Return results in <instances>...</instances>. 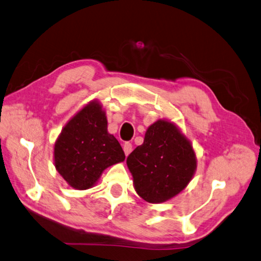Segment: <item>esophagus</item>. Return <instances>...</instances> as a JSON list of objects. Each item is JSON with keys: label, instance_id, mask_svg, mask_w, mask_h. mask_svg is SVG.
Returning a JSON list of instances; mask_svg holds the SVG:
<instances>
[{"label": "esophagus", "instance_id": "esophagus-1", "mask_svg": "<svg viewBox=\"0 0 261 261\" xmlns=\"http://www.w3.org/2000/svg\"><path fill=\"white\" fill-rule=\"evenodd\" d=\"M123 152H125L126 156H128L132 152V149H133V145H132V143L129 142H125V144H123Z\"/></svg>", "mask_w": 261, "mask_h": 261}]
</instances>
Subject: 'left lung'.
Masks as SVG:
<instances>
[{"label": "left lung", "instance_id": "1", "mask_svg": "<svg viewBox=\"0 0 261 261\" xmlns=\"http://www.w3.org/2000/svg\"><path fill=\"white\" fill-rule=\"evenodd\" d=\"M136 193L149 203L174 197L196 170L193 147L172 122L158 120L148 128L144 142L127 157Z\"/></svg>", "mask_w": 261, "mask_h": 261}]
</instances>
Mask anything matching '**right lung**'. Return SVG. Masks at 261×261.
I'll list each match as a JSON object with an SVG mask.
<instances>
[{"instance_id": "1", "label": "right lung", "mask_w": 261, "mask_h": 261, "mask_svg": "<svg viewBox=\"0 0 261 261\" xmlns=\"http://www.w3.org/2000/svg\"><path fill=\"white\" fill-rule=\"evenodd\" d=\"M55 166L73 188H91L105 168L125 161V152L113 135L98 102L77 112L55 143Z\"/></svg>"}]
</instances>
